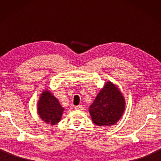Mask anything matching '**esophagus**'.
Wrapping results in <instances>:
<instances>
[{
    "label": "esophagus",
    "instance_id": "esophagus-1",
    "mask_svg": "<svg viewBox=\"0 0 161 161\" xmlns=\"http://www.w3.org/2000/svg\"><path fill=\"white\" fill-rule=\"evenodd\" d=\"M75 109H76V110H82L84 108L83 105H78V106H75L74 107Z\"/></svg>",
    "mask_w": 161,
    "mask_h": 161
}]
</instances>
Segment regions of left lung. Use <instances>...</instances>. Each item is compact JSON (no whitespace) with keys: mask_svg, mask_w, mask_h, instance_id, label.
<instances>
[{"mask_svg":"<svg viewBox=\"0 0 161 161\" xmlns=\"http://www.w3.org/2000/svg\"><path fill=\"white\" fill-rule=\"evenodd\" d=\"M125 109V100L120 91L111 81H107L90 106L89 113L95 125L108 126L120 119Z\"/></svg>","mask_w":161,"mask_h":161,"instance_id":"1","label":"left lung"}]
</instances>
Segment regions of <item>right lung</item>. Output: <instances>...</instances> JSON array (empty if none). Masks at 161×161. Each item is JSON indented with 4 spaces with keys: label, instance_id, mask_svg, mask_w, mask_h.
I'll list each match as a JSON object with an SVG mask.
<instances>
[{
    "label": "right lung",
    "instance_id": "add662e5",
    "mask_svg": "<svg viewBox=\"0 0 161 161\" xmlns=\"http://www.w3.org/2000/svg\"><path fill=\"white\" fill-rule=\"evenodd\" d=\"M37 107L40 118L47 124L54 125L61 120L64 108L48 90H45L41 94Z\"/></svg>",
    "mask_w": 161,
    "mask_h": 161
}]
</instances>
